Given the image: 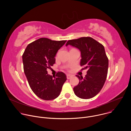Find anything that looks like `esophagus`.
Here are the masks:
<instances>
[{
    "label": "esophagus",
    "instance_id": "34e87169",
    "mask_svg": "<svg viewBox=\"0 0 131 131\" xmlns=\"http://www.w3.org/2000/svg\"><path fill=\"white\" fill-rule=\"evenodd\" d=\"M72 78V75H69V74H68V75H67V79H71Z\"/></svg>",
    "mask_w": 131,
    "mask_h": 131
}]
</instances>
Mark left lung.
<instances>
[{"mask_svg":"<svg viewBox=\"0 0 131 131\" xmlns=\"http://www.w3.org/2000/svg\"><path fill=\"white\" fill-rule=\"evenodd\" d=\"M71 46L81 53L80 65L87 69L83 78L79 75L78 85L73 88L75 95L81 99H88L96 96L103 88L108 72V59L104 46L90 37L69 40L66 46Z\"/></svg>","mask_w":131,"mask_h":131,"instance_id":"1","label":"left lung"}]
</instances>
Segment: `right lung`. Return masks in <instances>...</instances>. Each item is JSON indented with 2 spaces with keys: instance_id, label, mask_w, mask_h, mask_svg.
I'll return each mask as SVG.
<instances>
[{
  "instance_id": "1",
  "label": "right lung",
  "mask_w": 131,
  "mask_h": 131,
  "mask_svg": "<svg viewBox=\"0 0 131 131\" xmlns=\"http://www.w3.org/2000/svg\"><path fill=\"white\" fill-rule=\"evenodd\" d=\"M67 40L54 41L40 38L29 44L22 56L24 71L34 93L45 100H51L60 94L66 75L59 72L53 78L47 68L55 63V56Z\"/></svg>"
}]
</instances>
